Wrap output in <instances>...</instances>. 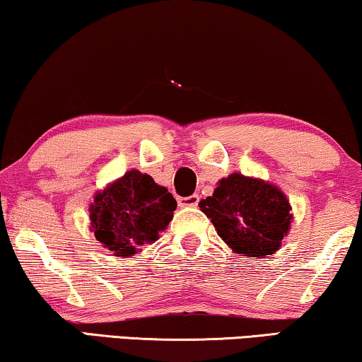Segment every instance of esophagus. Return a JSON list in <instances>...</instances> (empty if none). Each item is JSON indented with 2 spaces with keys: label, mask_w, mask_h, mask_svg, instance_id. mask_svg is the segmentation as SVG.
<instances>
[{
  "label": "esophagus",
  "mask_w": 362,
  "mask_h": 362,
  "mask_svg": "<svg viewBox=\"0 0 362 362\" xmlns=\"http://www.w3.org/2000/svg\"><path fill=\"white\" fill-rule=\"evenodd\" d=\"M177 204H180V207H196L199 204V196L192 194V196L187 197H177Z\"/></svg>",
  "instance_id": "obj_1"
}]
</instances>
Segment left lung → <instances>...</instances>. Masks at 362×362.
I'll list each match as a JSON object with an SVG mask.
<instances>
[{
  "instance_id": "obj_1",
  "label": "left lung",
  "mask_w": 362,
  "mask_h": 362,
  "mask_svg": "<svg viewBox=\"0 0 362 362\" xmlns=\"http://www.w3.org/2000/svg\"><path fill=\"white\" fill-rule=\"evenodd\" d=\"M199 207L235 253L251 258L279 250L292 222L291 204L279 187L240 173L222 177Z\"/></svg>"
}]
</instances>
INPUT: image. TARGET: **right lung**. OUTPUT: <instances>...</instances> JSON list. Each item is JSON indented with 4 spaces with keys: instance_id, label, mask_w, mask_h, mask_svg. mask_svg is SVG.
Wrapping results in <instances>:
<instances>
[{
    "instance_id": "obj_1",
    "label": "right lung",
    "mask_w": 362,
    "mask_h": 362,
    "mask_svg": "<svg viewBox=\"0 0 362 362\" xmlns=\"http://www.w3.org/2000/svg\"><path fill=\"white\" fill-rule=\"evenodd\" d=\"M176 201L153 177L130 170L96 192L90 206L94 237L116 256H134L168 227Z\"/></svg>"
}]
</instances>
